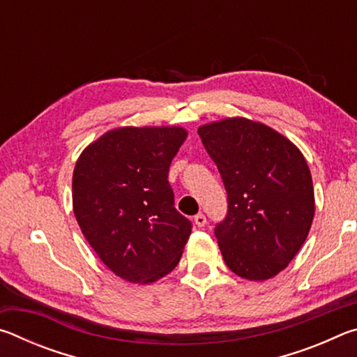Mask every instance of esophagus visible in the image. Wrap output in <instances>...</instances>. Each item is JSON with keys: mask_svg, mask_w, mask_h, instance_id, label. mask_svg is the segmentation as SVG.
<instances>
[{"mask_svg": "<svg viewBox=\"0 0 357 357\" xmlns=\"http://www.w3.org/2000/svg\"><path fill=\"white\" fill-rule=\"evenodd\" d=\"M193 222H195V225L197 227H204V225H206V215H204V214H197L195 217H193Z\"/></svg>", "mask_w": 357, "mask_h": 357, "instance_id": "1", "label": "esophagus"}]
</instances>
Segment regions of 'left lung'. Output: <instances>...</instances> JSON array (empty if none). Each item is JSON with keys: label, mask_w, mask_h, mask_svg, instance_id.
Listing matches in <instances>:
<instances>
[{"label": "left lung", "mask_w": 357, "mask_h": 357, "mask_svg": "<svg viewBox=\"0 0 357 357\" xmlns=\"http://www.w3.org/2000/svg\"><path fill=\"white\" fill-rule=\"evenodd\" d=\"M198 135L227 190V215L214 228L223 259L244 279H271L299 252L315 214L304 155L245 118L202 126Z\"/></svg>", "instance_id": "8db88e82"}]
</instances>
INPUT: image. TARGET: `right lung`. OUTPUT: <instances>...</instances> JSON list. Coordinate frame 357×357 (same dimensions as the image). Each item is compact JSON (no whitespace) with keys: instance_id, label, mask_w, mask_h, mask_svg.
<instances>
[{"instance_id":"obj_1","label":"right lung","mask_w":357,"mask_h":357,"mask_svg":"<svg viewBox=\"0 0 357 357\" xmlns=\"http://www.w3.org/2000/svg\"><path fill=\"white\" fill-rule=\"evenodd\" d=\"M185 137L181 128L114 129L78 157L74 214L89 245L121 279L155 282L179 263L192 222L174 208L168 170Z\"/></svg>"}]
</instances>
